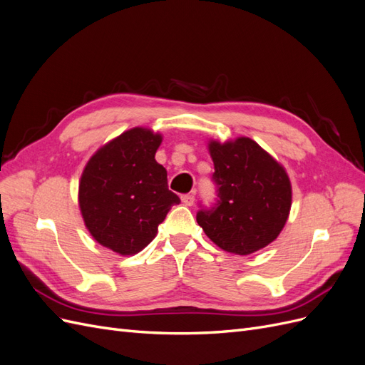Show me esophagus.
Here are the masks:
<instances>
[{
	"label": "esophagus",
	"mask_w": 365,
	"mask_h": 365,
	"mask_svg": "<svg viewBox=\"0 0 365 365\" xmlns=\"http://www.w3.org/2000/svg\"><path fill=\"white\" fill-rule=\"evenodd\" d=\"M181 201H182V204L184 205H187V207H192L193 204H195V195H182L181 196Z\"/></svg>",
	"instance_id": "esophagus-1"
}]
</instances>
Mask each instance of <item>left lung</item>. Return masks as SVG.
I'll list each match as a JSON object with an SVG mask.
<instances>
[{
	"mask_svg": "<svg viewBox=\"0 0 365 365\" xmlns=\"http://www.w3.org/2000/svg\"><path fill=\"white\" fill-rule=\"evenodd\" d=\"M217 201L196 220L227 252L248 256L277 239L289 216L292 189L283 165L248 137L210 141Z\"/></svg>",
	"mask_w": 365,
	"mask_h": 365,
	"instance_id": "left-lung-1",
	"label": "left lung"
}]
</instances>
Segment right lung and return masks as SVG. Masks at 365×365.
<instances>
[{"label":"right lung","mask_w":365,"mask_h":365,"mask_svg":"<svg viewBox=\"0 0 365 365\" xmlns=\"http://www.w3.org/2000/svg\"><path fill=\"white\" fill-rule=\"evenodd\" d=\"M161 140L150 129H129L98 149L83 169V222L98 244L121 256L148 247L172 205L181 202L155 160Z\"/></svg>","instance_id":"obj_1"}]
</instances>
